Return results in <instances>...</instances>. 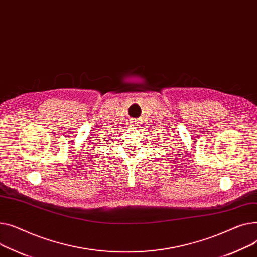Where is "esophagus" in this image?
Returning <instances> with one entry per match:
<instances>
[{
    "label": "esophagus",
    "instance_id": "1",
    "mask_svg": "<svg viewBox=\"0 0 257 257\" xmlns=\"http://www.w3.org/2000/svg\"><path fill=\"white\" fill-rule=\"evenodd\" d=\"M130 123H132V124H137L138 123V121L136 119H131V122Z\"/></svg>",
    "mask_w": 257,
    "mask_h": 257
}]
</instances>
